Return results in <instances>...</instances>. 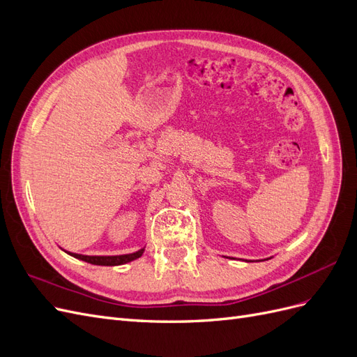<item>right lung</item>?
Returning a JSON list of instances; mask_svg holds the SVG:
<instances>
[{"label": "right lung", "mask_w": 357, "mask_h": 357, "mask_svg": "<svg viewBox=\"0 0 357 357\" xmlns=\"http://www.w3.org/2000/svg\"><path fill=\"white\" fill-rule=\"evenodd\" d=\"M66 252V250H63ZM70 256L80 259V261H84L92 265H102V266H116V265H123L131 261H135V259L142 257L144 253V247L139 248V250L134 253H128V255H116V256H88V255H79V253H71L67 252Z\"/></svg>", "instance_id": "add662e5"}]
</instances>
